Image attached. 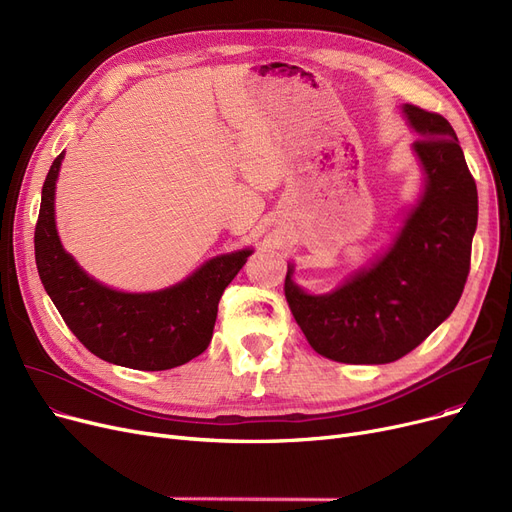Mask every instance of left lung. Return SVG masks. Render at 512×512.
Listing matches in <instances>:
<instances>
[{
  "instance_id": "obj_1",
  "label": "left lung",
  "mask_w": 512,
  "mask_h": 512,
  "mask_svg": "<svg viewBox=\"0 0 512 512\" xmlns=\"http://www.w3.org/2000/svg\"><path fill=\"white\" fill-rule=\"evenodd\" d=\"M400 110L419 137L411 149L423 178L388 247L321 294L294 282L288 263L290 311L315 351L338 363L405 357L448 319L469 276L477 186L459 139L440 114L409 103Z\"/></svg>"
}]
</instances>
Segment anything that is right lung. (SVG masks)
Here are the masks:
<instances>
[{"instance_id": "right-lung-1", "label": "right lung", "mask_w": 512, "mask_h": 512, "mask_svg": "<svg viewBox=\"0 0 512 512\" xmlns=\"http://www.w3.org/2000/svg\"><path fill=\"white\" fill-rule=\"evenodd\" d=\"M64 153L47 172L35 228L39 278L72 334L120 367L161 371L199 357L211 342L224 288L253 247L207 259L184 280L159 290L126 292L89 276L64 249L56 224V182Z\"/></svg>"}]
</instances>
